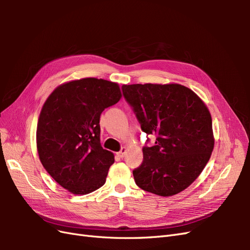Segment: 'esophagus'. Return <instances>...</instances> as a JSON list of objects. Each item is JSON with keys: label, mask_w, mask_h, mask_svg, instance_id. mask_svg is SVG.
Returning a JSON list of instances; mask_svg holds the SVG:
<instances>
[{"label": "esophagus", "mask_w": 250, "mask_h": 250, "mask_svg": "<svg viewBox=\"0 0 250 250\" xmlns=\"http://www.w3.org/2000/svg\"><path fill=\"white\" fill-rule=\"evenodd\" d=\"M126 152H127L126 147H122V148H121V150L119 151V152L117 153V155H118L120 158H123V157L125 156V154H126Z\"/></svg>", "instance_id": "obj_1"}]
</instances>
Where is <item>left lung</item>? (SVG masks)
I'll return each instance as SVG.
<instances>
[{
	"instance_id": "left-lung-1",
	"label": "left lung",
	"mask_w": 250,
	"mask_h": 250,
	"mask_svg": "<svg viewBox=\"0 0 250 250\" xmlns=\"http://www.w3.org/2000/svg\"><path fill=\"white\" fill-rule=\"evenodd\" d=\"M141 128L155 134V145L143 148L144 160L133 170L142 190L169 197L197 178L214 149L211 117L192 89L181 84H130L122 86Z\"/></svg>"
}]
</instances>
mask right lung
<instances>
[{
	"label": "right lung",
	"mask_w": 250,
	"mask_h": 250,
	"mask_svg": "<svg viewBox=\"0 0 250 250\" xmlns=\"http://www.w3.org/2000/svg\"><path fill=\"white\" fill-rule=\"evenodd\" d=\"M121 97L118 83L83 78L59 85L44 102L37 151L43 168L69 192L85 195L106 181L115 156L100 144V116Z\"/></svg>",
	"instance_id": "right-lung-1"
}]
</instances>
